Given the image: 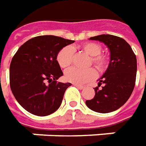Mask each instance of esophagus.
Returning <instances> with one entry per match:
<instances>
[{
	"label": "esophagus",
	"mask_w": 146,
	"mask_h": 146,
	"mask_svg": "<svg viewBox=\"0 0 146 146\" xmlns=\"http://www.w3.org/2000/svg\"><path fill=\"white\" fill-rule=\"evenodd\" d=\"M73 86H76V87H78V89H80V90H82V89L85 88V86H82V85H78V84H73Z\"/></svg>",
	"instance_id": "1"
}]
</instances>
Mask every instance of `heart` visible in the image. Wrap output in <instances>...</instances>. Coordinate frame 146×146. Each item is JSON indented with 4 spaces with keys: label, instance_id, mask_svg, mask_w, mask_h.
<instances>
[{
    "label": "heart",
    "instance_id": "1",
    "mask_svg": "<svg viewBox=\"0 0 146 146\" xmlns=\"http://www.w3.org/2000/svg\"><path fill=\"white\" fill-rule=\"evenodd\" d=\"M79 48L90 56L88 65L93 64L98 72L105 71L108 67L109 58L107 55L102 54V48L98 43L88 42L79 46ZM73 50L71 47H64L57 54L56 60L59 65L63 68H68L73 62ZM97 73L92 68L78 69L72 68L64 73V78L69 82L75 84H84L92 81L96 78Z\"/></svg>",
    "mask_w": 146,
    "mask_h": 146
}]
</instances>
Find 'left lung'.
<instances>
[{
	"label": "left lung",
	"mask_w": 146,
	"mask_h": 146,
	"mask_svg": "<svg viewBox=\"0 0 146 146\" xmlns=\"http://www.w3.org/2000/svg\"><path fill=\"white\" fill-rule=\"evenodd\" d=\"M108 46L110 63L94 88L95 95L86 100L90 109L99 113L117 110L128 101L133 93L137 76V57L131 46L123 38L111 35H100L90 38ZM104 84L102 89L98 87Z\"/></svg>",
	"instance_id": "1"
}]
</instances>
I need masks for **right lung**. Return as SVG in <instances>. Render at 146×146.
Returning <instances> with one entry per match:
<instances>
[{
    "label": "right lung",
    "instance_id": "right-lung-1",
    "mask_svg": "<svg viewBox=\"0 0 146 146\" xmlns=\"http://www.w3.org/2000/svg\"><path fill=\"white\" fill-rule=\"evenodd\" d=\"M73 43L58 36L40 35L23 43L13 56L9 67L10 88L28 112L46 116L60 108L66 89L72 84L56 82L63 75L56 56L64 47Z\"/></svg>",
    "mask_w": 146,
    "mask_h": 146
}]
</instances>
